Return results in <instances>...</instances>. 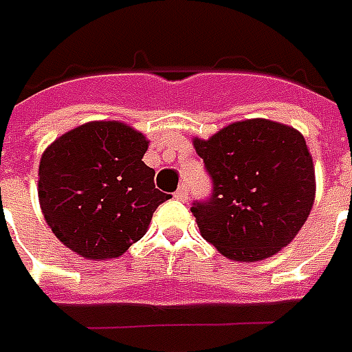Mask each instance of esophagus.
<instances>
[{
  "label": "esophagus",
  "instance_id": "esophagus-1",
  "mask_svg": "<svg viewBox=\"0 0 352 352\" xmlns=\"http://www.w3.org/2000/svg\"><path fill=\"white\" fill-rule=\"evenodd\" d=\"M174 197H176L178 201H182V203H186L189 197V189L186 188V186H182V188H178V191L174 193Z\"/></svg>",
  "mask_w": 352,
  "mask_h": 352
}]
</instances>
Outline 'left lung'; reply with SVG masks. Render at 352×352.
I'll use <instances>...</instances> for the list:
<instances>
[{
	"mask_svg": "<svg viewBox=\"0 0 352 352\" xmlns=\"http://www.w3.org/2000/svg\"><path fill=\"white\" fill-rule=\"evenodd\" d=\"M212 195L193 203L201 235L235 261L275 256L300 233L315 203V166L301 132L269 119L193 140Z\"/></svg>",
	"mask_w": 352,
	"mask_h": 352,
	"instance_id": "1",
	"label": "left lung"
}]
</instances>
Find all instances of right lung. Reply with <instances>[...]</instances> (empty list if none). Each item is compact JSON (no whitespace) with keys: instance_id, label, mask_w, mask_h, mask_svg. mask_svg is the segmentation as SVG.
Wrapping results in <instances>:
<instances>
[{"instance_id":"1","label":"right lung","mask_w":352,"mask_h":352,"mask_svg":"<svg viewBox=\"0 0 352 352\" xmlns=\"http://www.w3.org/2000/svg\"><path fill=\"white\" fill-rule=\"evenodd\" d=\"M146 136L119 121H92L45 149L37 195L56 239L87 260L119 258L148 231L170 195L142 161Z\"/></svg>"}]
</instances>
